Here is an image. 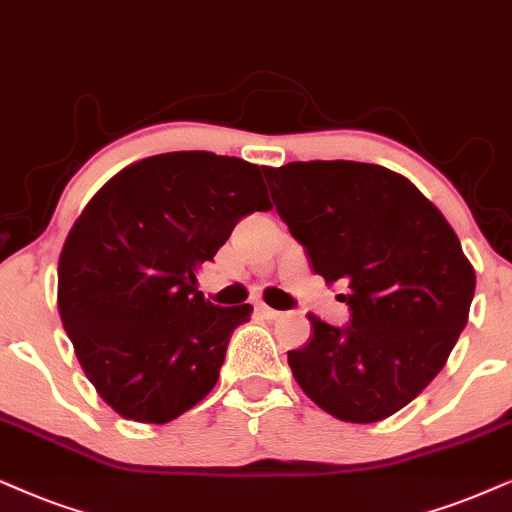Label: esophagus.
<instances>
[{"mask_svg": "<svg viewBox=\"0 0 512 512\" xmlns=\"http://www.w3.org/2000/svg\"><path fill=\"white\" fill-rule=\"evenodd\" d=\"M257 312H260L264 319H269V321H276V319H281V316H283V312H278V309H271V307H267V304H260V307H257Z\"/></svg>", "mask_w": 512, "mask_h": 512, "instance_id": "34e87169", "label": "esophagus"}]
</instances>
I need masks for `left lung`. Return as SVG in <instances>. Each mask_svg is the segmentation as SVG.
I'll use <instances>...</instances> for the list:
<instances>
[{"mask_svg":"<svg viewBox=\"0 0 512 512\" xmlns=\"http://www.w3.org/2000/svg\"><path fill=\"white\" fill-rule=\"evenodd\" d=\"M271 198L326 283L347 288L352 321L307 314L290 349L302 392L345 423H375L418 397L468 323L475 269L456 231L409 179L380 165L312 160L267 167Z\"/></svg>","mask_w":512,"mask_h":512,"instance_id":"8db88e82","label":"left lung"}]
</instances>
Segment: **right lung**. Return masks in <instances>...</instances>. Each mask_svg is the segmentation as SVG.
Segmentation results:
<instances>
[{"mask_svg":"<svg viewBox=\"0 0 512 512\" xmlns=\"http://www.w3.org/2000/svg\"><path fill=\"white\" fill-rule=\"evenodd\" d=\"M264 167L208 151L160 153L108 179L58 257V314L84 375L122 418L163 425L215 387L250 304L196 286L234 226L271 208Z\"/></svg>","mask_w":512,"mask_h":512,"instance_id":"1","label":"right lung"}]
</instances>
